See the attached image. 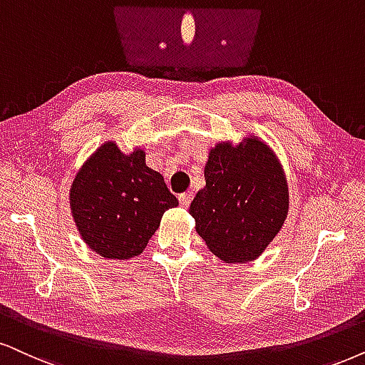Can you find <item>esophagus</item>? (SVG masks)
Returning <instances> with one entry per match:
<instances>
[{"label":"esophagus","instance_id":"1","mask_svg":"<svg viewBox=\"0 0 365 365\" xmlns=\"http://www.w3.org/2000/svg\"><path fill=\"white\" fill-rule=\"evenodd\" d=\"M192 198H193V192H185V193H182V195L178 197L180 205H182L183 209H188V205H190Z\"/></svg>","mask_w":365,"mask_h":365}]
</instances>
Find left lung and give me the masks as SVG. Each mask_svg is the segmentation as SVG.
<instances>
[{"label":"left lung","instance_id":"8db88e82","mask_svg":"<svg viewBox=\"0 0 365 365\" xmlns=\"http://www.w3.org/2000/svg\"><path fill=\"white\" fill-rule=\"evenodd\" d=\"M205 187L190 205L195 230L224 262L259 257L283 227L288 182L278 156L261 138L217 143L205 163Z\"/></svg>","mask_w":365,"mask_h":365}]
</instances>
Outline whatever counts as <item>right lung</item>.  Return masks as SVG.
Returning <instances> with one entry per match:
<instances>
[{"label":"right lung","instance_id":"obj_1","mask_svg":"<svg viewBox=\"0 0 365 365\" xmlns=\"http://www.w3.org/2000/svg\"><path fill=\"white\" fill-rule=\"evenodd\" d=\"M68 198L81 237L106 259L141 255L165 212L178 205L163 177L146 165L145 150L124 155L114 141L87 158Z\"/></svg>","mask_w":365,"mask_h":365}]
</instances>
